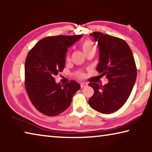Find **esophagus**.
<instances>
[{
	"mask_svg": "<svg viewBox=\"0 0 152 152\" xmlns=\"http://www.w3.org/2000/svg\"><path fill=\"white\" fill-rule=\"evenodd\" d=\"M87 85H88V84L86 83V82H82V83L80 84L81 88H84V87H86Z\"/></svg>",
	"mask_w": 152,
	"mask_h": 152,
	"instance_id": "1",
	"label": "esophagus"
}]
</instances>
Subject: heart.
Returning a JSON list of instances; mask_svg holds the SVG:
<instances>
[{"instance_id": "1", "label": "heart", "mask_w": 152, "mask_h": 152, "mask_svg": "<svg viewBox=\"0 0 152 152\" xmlns=\"http://www.w3.org/2000/svg\"><path fill=\"white\" fill-rule=\"evenodd\" d=\"M81 48L82 51H84L86 55L88 54V53L91 52H95L96 51V47H95L94 43L90 39H86L84 41L81 45ZM79 76H82V74H80Z\"/></svg>"}]
</instances>
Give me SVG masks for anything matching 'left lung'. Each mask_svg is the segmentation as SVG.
I'll return each instance as SVG.
<instances>
[{
  "label": "left lung",
  "instance_id": "obj_1",
  "mask_svg": "<svg viewBox=\"0 0 152 152\" xmlns=\"http://www.w3.org/2000/svg\"><path fill=\"white\" fill-rule=\"evenodd\" d=\"M98 43L99 63L96 69L106 76L109 82L104 86L91 82L94 90L88 100L92 109L103 114L119 109L127 101L137 78V69L132 51L124 40L94 32L91 34Z\"/></svg>",
  "mask_w": 152,
  "mask_h": 152
}]
</instances>
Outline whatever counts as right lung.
I'll return each mask as SVG.
<instances>
[{
    "instance_id": "obj_1",
    "label": "right lung",
    "mask_w": 152,
    "mask_h": 152,
    "mask_svg": "<svg viewBox=\"0 0 152 152\" xmlns=\"http://www.w3.org/2000/svg\"><path fill=\"white\" fill-rule=\"evenodd\" d=\"M82 37L59 35L41 39L28 53L25 64V88L39 112L55 116L70 106L74 94L80 88L76 81L65 85L56 83L54 76L62 72L68 48Z\"/></svg>"
}]
</instances>
